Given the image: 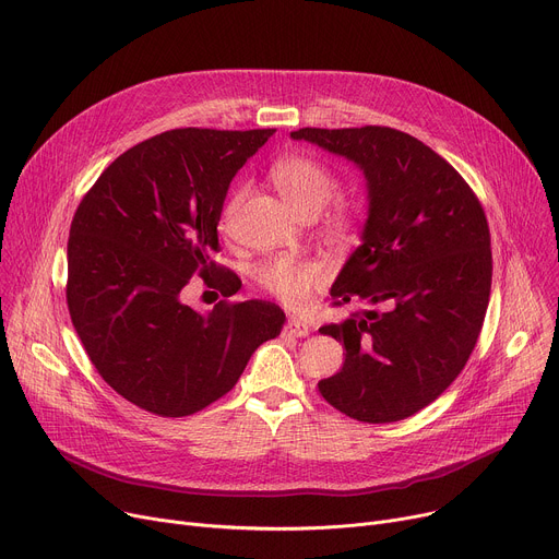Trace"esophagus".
Returning <instances> with one entry per match:
<instances>
[{
  "instance_id": "obj_1",
  "label": "esophagus",
  "mask_w": 559,
  "mask_h": 559,
  "mask_svg": "<svg viewBox=\"0 0 559 559\" xmlns=\"http://www.w3.org/2000/svg\"><path fill=\"white\" fill-rule=\"evenodd\" d=\"M283 334L285 337H308L310 328L299 319H287V323L283 325Z\"/></svg>"
}]
</instances>
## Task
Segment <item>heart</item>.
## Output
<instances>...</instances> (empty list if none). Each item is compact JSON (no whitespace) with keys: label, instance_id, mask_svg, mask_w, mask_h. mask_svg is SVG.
Wrapping results in <instances>:
<instances>
[{"label":"heart","instance_id":"1","mask_svg":"<svg viewBox=\"0 0 559 559\" xmlns=\"http://www.w3.org/2000/svg\"><path fill=\"white\" fill-rule=\"evenodd\" d=\"M272 181L289 206L304 217L317 215L337 193V177L319 159L306 155H292L272 166ZM245 198V189H238L225 209V219H229ZM350 213L340 206L332 213L334 225L344 227ZM328 281V270L321 260L276 255L258 267V283L263 285L274 299L283 306L296 310L310 301V296L319 292Z\"/></svg>","mask_w":559,"mask_h":559}]
</instances>
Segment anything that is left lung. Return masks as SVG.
Returning <instances> with one entry per match:
<instances>
[{
  "instance_id": "obj_1",
  "label": "left lung",
  "mask_w": 559,
  "mask_h": 559,
  "mask_svg": "<svg viewBox=\"0 0 559 559\" xmlns=\"http://www.w3.org/2000/svg\"><path fill=\"white\" fill-rule=\"evenodd\" d=\"M353 162L368 217L330 296L384 310L319 328L346 348L321 395L359 423L418 414L467 364L486 319L492 251L486 213L467 181L416 136L382 128H301L289 134Z\"/></svg>"
}]
</instances>
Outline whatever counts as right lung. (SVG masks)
Wrapping results in <instances>:
<instances>
[{"label":"right lung","mask_w":559,"mask_h":559,"mask_svg":"<svg viewBox=\"0 0 559 559\" xmlns=\"http://www.w3.org/2000/svg\"><path fill=\"white\" fill-rule=\"evenodd\" d=\"M276 130L179 128L111 162L71 219L67 306L100 378L145 412L181 418L229 393L253 350L281 334L270 301H181L200 274L222 294L238 276L213 263L229 183Z\"/></svg>","instance_id":"right-lung-1"}]
</instances>
